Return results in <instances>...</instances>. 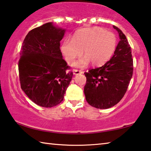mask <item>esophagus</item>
Here are the masks:
<instances>
[{
  "label": "esophagus",
  "mask_w": 151,
  "mask_h": 151,
  "mask_svg": "<svg viewBox=\"0 0 151 151\" xmlns=\"http://www.w3.org/2000/svg\"><path fill=\"white\" fill-rule=\"evenodd\" d=\"M83 71L78 70H76V69L73 70V74L75 75H80V74H83Z\"/></svg>",
  "instance_id": "esophagus-1"
}]
</instances>
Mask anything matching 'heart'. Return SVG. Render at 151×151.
Returning a JSON list of instances; mask_svg holds the SVG:
<instances>
[{"mask_svg": "<svg viewBox=\"0 0 151 151\" xmlns=\"http://www.w3.org/2000/svg\"><path fill=\"white\" fill-rule=\"evenodd\" d=\"M117 39L115 35L100 27L84 28L74 34L72 40L66 39L61 45V51L68 64H71L82 54L81 58L73 64L76 68H84L92 63L100 66L106 63L116 50Z\"/></svg>", "mask_w": 151, "mask_h": 151, "instance_id": "heart-1", "label": "heart"}]
</instances>
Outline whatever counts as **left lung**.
<instances>
[{"mask_svg": "<svg viewBox=\"0 0 151 151\" xmlns=\"http://www.w3.org/2000/svg\"><path fill=\"white\" fill-rule=\"evenodd\" d=\"M113 28L120 38L114 55L103 66L85 73L86 100L96 109H109L118 103L127 92L133 73L131 48L126 36L118 27Z\"/></svg>", "mask_w": 151, "mask_h": 151, "instance_id": "left-lung-1", "label": "left lung"}]
</instances>
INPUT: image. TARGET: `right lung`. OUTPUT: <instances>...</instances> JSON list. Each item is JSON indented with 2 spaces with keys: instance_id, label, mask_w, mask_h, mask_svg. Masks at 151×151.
<instances>
[{
  "instance_id": "add662e5",
  "label": "right lung",
  "mask_w": 151,
  "mask_h": 151,
  "mask_svg": "<svg viewBox=\"0 0 151 151\" xmlns=\"http://www.w3.org/2000/svg\"><path fill=\"white\" fill-rule=\"evenodd\" d=\"M65 30L47 22L30 30L22 43L19 61L20 86L40 106L60 104L73 77L60 49Z\"/></svg>"
}]
</instances>
